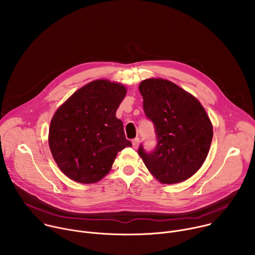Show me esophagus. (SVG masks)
Listing matches in <instances>:
<instances>
[{"label":"esophagus","mask_w":255,"mask_h":255,"mask_svg":"<svg viewBox=\"0 0 255 255\" xmlns=\"http://www.w3.org/2000/svg\"><path fill=\"white\" fill-rule=\"evenodd\" d=\"M132 145H133V148H134V149H137V148H138V146H139V138H135V139H133V141H132Z\"/></svg>","instance_id":"1"}]
</instances>
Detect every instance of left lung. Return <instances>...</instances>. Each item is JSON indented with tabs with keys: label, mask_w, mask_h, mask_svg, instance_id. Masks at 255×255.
Masks as SVG:
<instances>
[{
	"label": "left lung",
	"mask_w": 255,
	"mask_h": 255,
	"mask_svg": "<svg viewBox=\"0 0 255 255\" xmlns=\"http://www.w3.org/2000/svg\"><path fill=\"white\" fill-rule=\"evenodd\" d=\"M139 92L158 140L151 153L140 146V157L161 184L187 180L201 168L210 150L213 125L206 110L196 97L167 80H144Z\"/></svg>",
	"instance_id": "left-lung-1"
}]
</instances>
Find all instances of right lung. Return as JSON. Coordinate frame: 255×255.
<instances>
[{
  "instance_id": "add662e5",
  "label": "right lung",
  "mask_w": 255,
  "mask_h": 255,
  "mask_svg": "<svg viewBox=\"0 0 255 255\" xmlns=\"http://www.w3.org/2000/svg\"><path fill=\"white\" fill-rule=\"evenodd\" d=\"M127 94L124 85L93 81L55 111L48 144L59 169L80 184L98 183L111 170L119 151L132 146L116 111Z\"/></svg>"
}]
</instances>
